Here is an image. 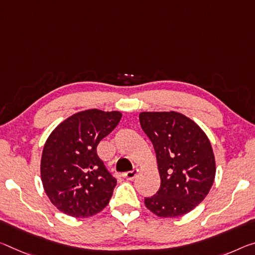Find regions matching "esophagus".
I'll return each instance as SVG.
<instances>
[{
  "label": "esophagus",
  "mask_w": 255,
  "mask_h": 255,
  "mask_svg": "<svg viewBox=\"0 0 255 255\" xmlns=\"http://www.w3.org/2000/svg\"><path fill=\"white\" fill-rule=\"evenodd\" d=\"M137 175H138V169L134 168V169H132V170H130V171L125 172V173H124V178H126L127 180H134V179L136 178V177H137Z\"/></svg>",
  "instance_id": "obj_1"
}]
</instances>
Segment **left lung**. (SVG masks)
I'll return each instance as SVG.
<instances>
[{
  "label": "left lung",
  "instance_id": "1",
  "mask_svg": "<svg viewBox=\"0 0 255 255\" xmlns=\"http://www.w3.org/2000/svg\"><path fill=\"white\" fill-rule=\"evenodd\" d=\"M139 123L154 147L161 186L145 199L157 217L184 216L200 204L216 177L211 143L196 123L179 112H140Z\"/></svg>",
  "mask_w": 255,
  "mask_h": 255
}]
</instances>
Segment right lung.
Returning <instances> with one entry per match:
<instances>
[{"instance_id": "obj_1", "label": "right lung", "mask_w": 255, "mask_h": 255, "mask_svg": "<svg viewBox=\"0 0 255 255\" xmlns=\"http://www.w3.org/2000/svg\"><path fill=\"white\" fill-rule=\"evenodd\" d=\"M119 111L90 109L55 127L44 145L40 178L52 204L75 218L94 216L107 207L117 180L96 147L117 127Z\"/></svg>"}]
</instances>
